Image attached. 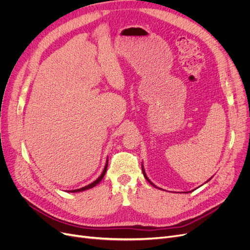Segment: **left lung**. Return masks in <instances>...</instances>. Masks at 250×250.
I'll use <instances>...</instances> for the list:
<instances>
[{
    "mask_svg": "<svg viewBox=\"0 0 250 250\" xmlns=\"http://www.w3.org/2000/svg\"><path fill=\"white\" fill-rule=\"evenodd\" d=\"M142 172H143V175H144V177L146 178V180H147V181H148V182H149V183L151 184V186H152L153 188H159V189H160V188H158V187H156V186H154V184H153V183H152V182H151V181L149 180V178H148V177H147V175H146V173H145V171H144V167H143V164H142ZM210 179H211V178H210ZM210 179H209V180H210ZM209 180H207L206 182H208Z\"/></svg>",
    "mask_w": 250,
    "mask_h": 250,
    "instance_id": "1",
    "label": "left lung"
}]
</instances>
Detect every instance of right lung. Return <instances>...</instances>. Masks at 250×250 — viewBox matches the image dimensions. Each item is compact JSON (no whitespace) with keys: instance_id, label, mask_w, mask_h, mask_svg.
Wrapping results in <instances>:
<instances>
[{"instance_id":"add662e5","label":"right lung","mask_w":250,"mask_h":250,"mask_svg":"<svg viewBox=\"0 0 250 250\" xmlns=\"http://www.w3.org/2000/svg\"><path fill=\"white\" fill-rule=\"evenodd\" d=\"M107 167H108V160L106 161V165H105V168H104L103 172H102V174L100 175V177H99L97 180H95L94 182H91L90 184H88V186H86V187H84V188H78V189H72V190H69V192H79V191H83V190H86V189L95 188V187L97 186V184L100 183V181H101L102 179H103V177L105 176L106 171H107Z\"/></svg>"}]
</instances>
